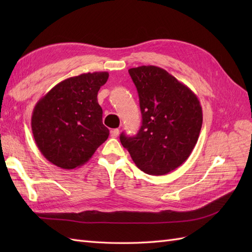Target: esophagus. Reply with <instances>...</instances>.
<instances>
[{
	"label": "esophagus",
	"instance_id": "esophagus-1",
	"mask_svg": "<svg viewBox=\"0 0 252 252\" xmlns=\"http://www.w3.org/2000/svg\"><path fill=\"white\" fill-rule=\"evenodd\" d=\"M110 135H111V137H114V138L118 137V135H119V130H118V129L111 130V131H110Z\"/></svg>",
	"mask_w": 252,
	"mask_h": 252
}]
</instances>
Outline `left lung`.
I'll list each match as a JSON object with an SVG mask.
<instances>
[{
  "instance_id": "8db88e82",
  "label": "left lung",
  "mask_w": 252,
  "mask_h": 252,
  "mask_svg": "<svg viewBox=\"0 0 252 252\" xmlns=\"http://www.w3.org/2000/svg\"><path fill=\"white\" fill-rule=\"evenodd\" d=\"M137 89L142 126L133 137L120 135L136 167L152 175L168 174L183 164L194 149L202 126L196 94L164 69H129Z\"/></svg>"
}]
</instances>
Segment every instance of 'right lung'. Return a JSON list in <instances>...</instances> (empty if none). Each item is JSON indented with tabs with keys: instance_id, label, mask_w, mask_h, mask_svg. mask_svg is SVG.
<instances>
[{
	"instance_id": "right-lung-1",
	"label": "right lung",
	"mask_w": 252,
	"mask_h": 252,
	"mask_svg": "<svg viewBox=\"0 0 252 252\" xmlns=\"http://www.w3.org/2000/svg\"><path fill=\"white\" fill-rule=\"evenodd\" d=\"M106 71L82 73L56 84L35 104L31 129L41 154L53 164L74 169L88 162L109 135L97 93Z\"/></svg>"
}]
</instances>
